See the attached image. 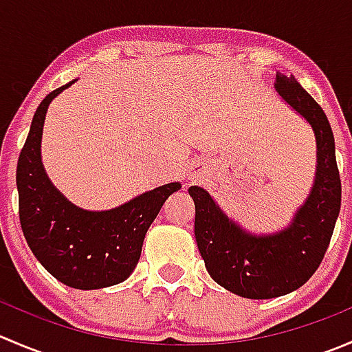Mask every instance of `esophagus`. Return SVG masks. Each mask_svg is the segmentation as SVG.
<instances>
[{"label":"esophagus","mask_w":352,"mask_h":352,"mask_svg":"<svg viewBox=\"0 0 352 352\" xmlns=\"http://www.w3.org/2000/svg\"><path fill=\"white\" fill-rule=\"evenodd\" d=\"M201 173H202L201 166H199V165L190 166V170H189V179H196V177H201Z\"/></svg>","instance_id":"1"}]
</instances>
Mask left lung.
<instances>
[{
  "label": "left lung",
  "instance_id": "1",
  "mask_svg": "<svg viewBox=\"0 0 352 352\" xmlns=\"http://www.w3.org/2000/svg\"><path fill=\"white\" fill-rule=\"evenodd\" d=\"M274 88L310 124L317 140L314 186L287 228L269 235L247 232L219 209L208 190L189 187L196 204L194 235L209 276L250 300L278 298L303 286L327 252L340 211V177L327 116L293 74H276Z\"/></svg>",
  "mask_w": 352,
  "mask_h": 352
}]
</instances>
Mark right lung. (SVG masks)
<instances>
[{"label":"right lung","instance_id":"add662e5","mask_svg":"<svg viewBox=\"0 0 352 352\" xmlns=\"http://www.w3.org/2000/svg\"><path fill=\"white\" fill-rule=\"evenodd\" d=\"M74 81L51 91L35 110L16 165L19 214L25 240L45 271L69 287L100 289L129 278L148 228L182 186L165 184L109 211H87L67 201L45 173L41 141L49 104Z\"/></svg>","mask_w":352,"mask_h":352}]
</instances>
